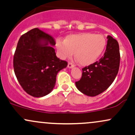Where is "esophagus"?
I'll return each mask as SVG.
<instances>
[{
  "mask_svg": "<svg viewBox=\"0 0 135 135\" xmlns=\"http://www.w3.org/2000/svg\"><path fill=\"white\" fill-rule=\"evenodd\" d=\"M68 67L69 68H73L74 67V65L72 63L69 62V63H68Z\"/></svg>",
  "mask_w": 135,
  "mask_h": 135,
  "instance_id": "34e87169",
  "label": "esophagus"
}]
</instances>
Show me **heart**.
<instances>
[{"label":"heart","mask_w":135,"mask_h":135,"mask_svg":"<svg viewBox=\"0 0 135 135\" xmlns=\"http://www.w3.org/2000/svg\"><path fill=\"white\" fill-rule=\"evenodd\" d=\"M107 40L101 34L82 33L68 35L65 40L58 38L56 47L62 59L75 55L81 66H86L97 62L105 51Z\"/></svg>","instance_id":"1"}]
</instances>
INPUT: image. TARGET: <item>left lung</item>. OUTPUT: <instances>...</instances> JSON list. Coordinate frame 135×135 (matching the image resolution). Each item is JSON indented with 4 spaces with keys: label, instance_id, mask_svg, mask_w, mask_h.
Here are the masks:
<instances>
[{
    "label": "left lung",
    "instance_id": "left-lung-1",
    "mask_svg": "<svg viewBox=\"0 0 135 135\" xmlns=\"http://www.w3.org/2000/svg\"><path fill=\"white\" fill-rule=\"evenodd\" d=\"M106 50L98 61L82 69L80 80L75 82L79 90L89 97L102 93L115 79L120 66L119 46L111 36L107 37Z\"/></svg>",
    "mask_w": 135,
    "mask_h": 135
}]
</instances>
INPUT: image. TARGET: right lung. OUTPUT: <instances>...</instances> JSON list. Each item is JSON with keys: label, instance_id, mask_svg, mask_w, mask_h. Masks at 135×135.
Wrapping results in <instances>:
<instances>
[{"label": "right lung", "instance_id": "right-lung-1", "mask_svg": "<svg viewBox=\"0 0 135 135\" xmlns=\"http://www.w3.org/2000/svg\"><path fill=\"white\" fill-rule=\"evenodd\" d=\"M51 36L38 28L22 35L13 58L16 77L27 94L34 97L48 95L54 88L58 73L68 62L56 57Z\"/></svg>", "mask_w": 135, "mask_h": 135}]
</instances>
